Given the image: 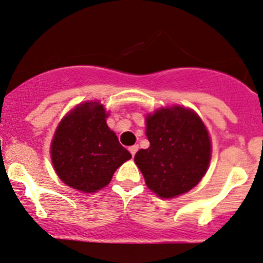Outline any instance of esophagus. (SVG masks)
Returning a JSON list of instances; mask_svg holds the SVG:
<instances>
[{"mask_svg":"<svg viewBox=\"0 0 263 263\" xmlns=\"http://www.w3.org/2000/svg\"><path fill=\"white\" fill-rule=\"evenodd\" d=\"M137 150H139V146H137V145H134V146L128 147V151L131 153L132 156H135V154L137 153Z\"/></svg>","mask_w":263,"mask_h":263,"instance_id":"obj_1","label":"esophagus"}]
</instances>
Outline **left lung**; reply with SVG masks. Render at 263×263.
<instances>
[{
    "mask_svg": "<svg viewBox=\"0 0 263 263\" xmlns=\"http://www.w3.org/2000/svg\"><path fill=\"white\" fill-rule=\"evenodd\" d=\"M150 147L141 148L135 161L147 187L161 198L192 190L210 163L211 144L205 124L182 107L163 108L146 118Z\"/></svg>",
    "mask_w": 263,
    "mask_h": 263,
    "instance_id": "left-lung-1",
    "label": "left lung"
}]
</instances>
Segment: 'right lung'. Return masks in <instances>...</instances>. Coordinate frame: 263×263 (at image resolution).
<instances>
[{
    "mask_svg": "<svg viewBox=\"0 0 263 263\" xmlns=\"http://www.w3.org/2000/svg\"><path fill=\"white\" fill-rule=\"evenodd\" d=\"M107 113L99 103H85L61 121L50 154L58 177L82 192H97L112 179L131 154L107 126Z\"/></svg>",
    "mask_w": 263,
    "mask_h": 263,
    "instance_id": "add662e5",
    "label": "right lung"
}]
</instances>
